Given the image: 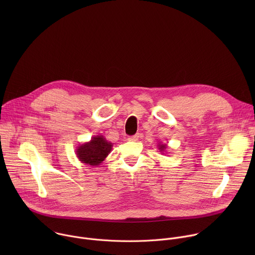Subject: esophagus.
Returning <instances> with one entry per match:
<instances>
[{"instance_id":"obj_1","label":"esophagus","mask_w":255,"mask_h":255,"mask_svg":"<svg viewBox=\"0 0 255 255\" xmlns=\"http://www.w3.org/2000/svg\"><path fill=\"white\" fill-rule=\"evenodd\" d=\"M138 139H139V134H135V135L130 136V137L128 138V140H129V141H137Z\"/></svg>"}]
</instances>
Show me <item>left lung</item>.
<instances>
[{"mask_svg":"<svg viewBox=\"0 0 255 255\" xmlns=\"http://www.w3.org/2000/svg\"><path fill=\"white\" fill-rule=\"evenodd\" d=\"M157 146H158V149H159V151H160L161 153H163V152L165 151V149L167 148V145H166V144H163V143H161V142L158 143Z\"/></svg>","mask_w":255,"mask_h":255,"instance_id":"obj_1","label":"left lung"}]
</instances>
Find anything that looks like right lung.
Segmentation results:
<instances>
[{
	"instance_id": "1",
	"label": "right lung",
	"mask_w": 255,
	"mask_h": 255,
	"mask_svg": "<svg viewBox=\"0 0 255 255\" xmlns=\"http://www.w3.org/2000/svg\"><path fill=\"white\" fill-rule=\"evenodd\" d=\"M112 147L113 143L108 141L103 135H97L92 137L89 142L80 144L76 149V154L83 163L98 166L111 152Z\"/></svg>"
}]
</instances>
